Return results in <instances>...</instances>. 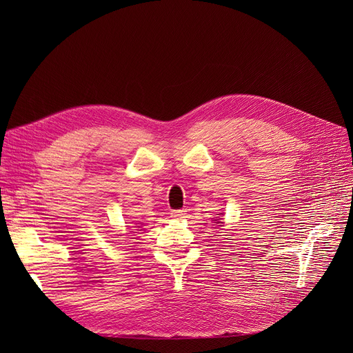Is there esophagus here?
Masks as SVG:
<instances>
[{"mask_svg":"<svg viewBox=\"0 0 353 353\" xmlns=\"http://www.w3.org/2000/svg\"><path fill=\"white\" fill-rule=\"evenodd\" d=\"M184 216H186V210H183V209H179V210H173L172 212V217H174V219H183Z\"/></svg>","mask_w":353,"mask_h":353,"instance_id":"34e87169","label":"esophagus"}]
</instances>
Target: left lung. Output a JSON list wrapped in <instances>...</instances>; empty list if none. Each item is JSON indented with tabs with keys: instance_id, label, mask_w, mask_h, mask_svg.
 Instances as JSON below:
<instances>
[{
	"instance_id": "8db88e82",
	"label": "left lung",
	"mask_w": 353,
	"mask_h": 353,
	"mask_svg": "<svg viewBox=\"0 0 353 353\" xmlns=\"http://www.w3.org/2000/svg\"><path fill=\"white\" fill-rule=\"evenodd\" d=\"M214 223H223V221H220V219H216Z\"/></svg>"
}]
</instances>
